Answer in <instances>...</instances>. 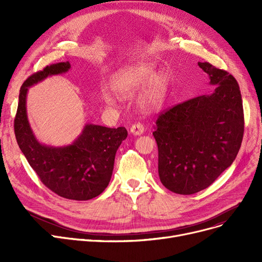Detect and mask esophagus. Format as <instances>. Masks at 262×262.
<instances>
[{
  "label": "esophagus",
  "mask_w": 262,
  "mask_h": 262,
  "mask_svg": "<svg viewBox=\"0 0 262 262\" xmlns=\"http://www.w3.org/2000/svg\"><path fill=\"white\" fill-rule=\"evenodd\" d=\"M144 132V127L141 123H135L130 127V133L135 136H140Z\"/></svg>",
  "instance_id": "esophagus-1"
}]
</instances>
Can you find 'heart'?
<instances>
[{"label":"heart","mask_w":262,"mask_h":262,"mask_svg":"<svg viewBox=\"0 0 262 262\" xmlns=\"http://www.w3.org/2000/svg\"><path fill=\"white\" fill-rule=\"evenodd\" d=\"M168 78L162 72H155V67L148 62H139L120 70L113 78L110 89L121 98L136 93L143 86L138 96V106L143 112H153L160 107L166 99L168 91ZM102 101L107 106H115V96L104 92Z\"/></svg>","instance_id":"1"}]
</instances>
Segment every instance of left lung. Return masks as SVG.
Instances as JSON below:
<instances>
[{
	"instance_id": "obj_1",
	"label": "left lung",
	"mask_w": 262,
	"mask_h": 262,
	"mask_svg": "<svg viewBox=\"0 0 262 262\" xmlns=\"http://www.w3.org/2000/svg\"><path fill=\"white\" fill-rule=\"evenodd\" d=\"M214 89L161 113L153 132L161 184L177 194L209 187L236 159L244 117L236 78L209 62H199Z\"/></svg>"
}]
</instances>
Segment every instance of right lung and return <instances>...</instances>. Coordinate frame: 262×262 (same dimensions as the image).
<instances>
[{
	"label": "right lung",
	"instance_id": "right-lung-1",
	"mask_svg": "<svg viewBox=\"0 0 262 262\" xmlns=\"http://www.w3.org/2000/svg\"><path fill=\"white\" fill-rule=\"evenodd\" d=\"M70 68L69 61L51 64L23 82L15 118V135L30 166L50 190L64 199L87 201L100 195L108 186L117 149L127 137L126 128L88 123L72 144L52 146L37 140L26 113L29 88L48 76L66 73Z\"/></svg>",
	"mask_w": 262,
	"mask_h": 262
}]
</instances>
